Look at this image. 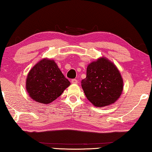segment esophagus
<instances>
[{
    "label": "esophagus",
    "mask_w": 152,
    "mask_h": 152,
    "mask_svg": "<svg viewBox=\"0 0 152 152\" xmlns=\"http://www.w3.org/2000/svg\"><path fill=\"white\" fill-rule=\"evenodd\" d=\"M71 82L72 84H77L78 83V80H76V79H72L71 80Z\"/></svg>",
    "instance_id": "esophagus-1"
}]
</instances>
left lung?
Segmentation results:
<instances>
[{
	"mask_svg": "<svg viewBox=\"0 0 152 152\" xmlns=\"http://www.w3.org/2000/svg\"><path fill=\"white\" fill-rule=\"evenodd\" d=\"M123 85L119 70L105 58L90 63L87 68V77L81 81L87 98L98 107L114 103L121 96Z\"/></svg>",
	"mask_w": 152,
	"mask_h": 152,
	"instance_id": "left-lung-1",
	"label": "left lung"
}]
</instances>
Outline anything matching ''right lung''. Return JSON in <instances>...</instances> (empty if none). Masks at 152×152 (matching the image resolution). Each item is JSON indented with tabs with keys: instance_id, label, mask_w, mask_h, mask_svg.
<instances>
[{
	"instance_id": "obj_1",
	"label": "right lung",
	"mask_w": 152,
	"mask_h": 152,
	"mask_svg": "<svg viewBox=\"0 0 152 152\" xmlns=\"http://www.w3.org/2000/svg\"><path fill=\"white\" fill-rule=\"evenodd\" d=\"M70 85L53 60L44 58L29 72L26 88L31 98L49 104L58 98Z\"/></svg>"
}]
</instances>
